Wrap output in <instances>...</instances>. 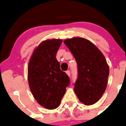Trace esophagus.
Instances as JSON below:
<instances>
[{"mask_svg":"<svg viewBox=\"0 0 126 126\" xmlns=\"http://www.w3.org/2000/svg\"><path fill=\"white\" fill-rule=\"evenodd\" d=\"M66 74L67 75H68L69 77L70 75H71V72H70L69 71H67L66 72Z\"/></svg>","mask_w":126,"mask_h":126,"instance_id":"1","label":"esophagus"}]
</instances>
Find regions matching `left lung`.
<instances>
[{
  "instance_id": "left-lung-1",
  "label": "left lung",
  "mask_w": 126,
  "mask_h": 126,
  "mask_svg": "<svg viewBox=\"0 0 126 126\" xmlns=\"http://www.w3.org/2000/svg\"><path fill=\"white\" fill-rule=\"evenodd\" d=\"M64 43L77 63L75 94L84 104L92 105L100 100L108 85L109 67L106 60L94 43L84 38L67 39Z\"/></svg>"
}]
</instances>
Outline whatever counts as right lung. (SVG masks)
Masks as SVG:
<instances>
[{
  "instance_id": "add662e5",
  "label": "right lung",
  "mask_w": 126,
  "mask_h": 126,
  "mask_svg": "<svg viewBox=\"0 0 126 126\" xmlns=\"http://www.w3.org/2000/svg\"><path fill=\"white\" fill-rule=\"evenodd\" d=\"M62 41H43L35 47L29 61L28 80L32 94L40 105L49 110L59 106L69 84L68 76L61 71L56 59Z\"/></svg>"
}]
</instances>
